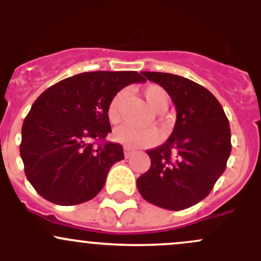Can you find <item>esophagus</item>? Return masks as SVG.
<instances>
[{
	"label": "esophagus",
	"mask_w": 261,
	"mask_h": 261,
	"mask_svg": "<svg viewBox=\"0 0 261 261\" xmlns=\"http://www.w3.org/2000/svg\"><path fill=\"white\" fill-rule=\"evenodd\" d=\"M134 152H135V151H134L133 149H130V147H127V146L123 147V154H125V158H126V159H127V158H130L131 155L134 154Z\"/></svg>",
	"instance_id": "obj_1"
}]
</instances>
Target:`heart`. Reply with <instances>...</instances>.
Segmentation results:
<instances>
[{"label": "heart", "instance_id": "heart-1", "mask_svg": "<svg viewBox=\"0 0 261 261\" xmlns=\"http://www.w3.org/2000/svg\"><path fill=\"white\" fill-rule=\"evenodd\" d=\"M143 94L145 97L147 105L155 112L165 111L169 106L168 93L163 87L158 86V84L146 86L143 89ZM123 98H125V91H120L110 101L107 116H109L111 122H117L120 120ZM114 139L117 143L127 147H139L152 145L158 141L159 135H158V131L152 127H136V126L125 123V125H121L117 128H115Z\"/></svg>", "mask_w": 261, "mask_h": 261}]
</instances>
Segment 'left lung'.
Wrapping results in <instances>:
<instances>
[{
  "mask_svg": "<svg viewBox=\"0 0 261 261\" xmlns=\"http://www.w3.org/2000/svg\"><path fill=\"white\" fill-rule=\"evenodd\" d=\"M141 74L168 92L177 120L169 139L146 151L151 165L136 186L150 203L180 211L206 198L225 172L231 152L230 123L217 98L201 84L170 73Z\"/></svg>",
  "mask_w": 261,
  "mask_h": 261,
  "instance_id": "1",
  "label": "left lung"
}]
</instances>
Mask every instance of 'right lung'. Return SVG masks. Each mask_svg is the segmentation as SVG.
<instances>
[{
    "mask_svg": "<svg viewBox=\"0 0 261 261\" xmlns=\"http://www.w3.org/2000/svg\"><path fill=\"white\" fill-rule=\"evenodd\" d=\"M146 80L138 72H87L58 82L36 98L23 121L20 155L25 175L46 201L74 206L94 198L123 159L107 116L112 97ZM93 141H102L97 147Z\"/></svg>",
    "mask_w": 261,
    "mask_h": 261,
    "instance_id": "right-lung-1",
    "label": "right lung"
}]
</instances>
